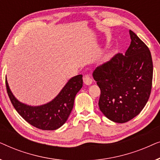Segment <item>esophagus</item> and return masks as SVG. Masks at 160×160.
<instances>
[{"instance_id":"obj_1","label":"esophagus","mask_w":160,"mask_h":160,"mask_svg":"<svg viewBox=\"0 0 160 160\" xmlns=\"http://www.w3.org/2000/svg\"><path fill=\"white\" fill-rule=\"evenodd\" d=\"M83 81H84V83L87 85H90L92 83V78L89 75H85L84 77H83Z\"/></svg>"}]
</instances>
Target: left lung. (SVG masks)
Returning a JSON list of instances; mask_svg holds the SVG:
<instances>
[{
  "label": "left lung",
  "instance_id": "1",
  "mask_svg": "<svg viewBox=\"0 0 160 160\" xmlns=\"http://www.w3.org/2000/svg\"><path fill=\"white\" fill-rule=\"evenodd\" d=\"M131 43L125 54H115L94 71L100 89V110L111 121L124 123L138 115L149 98L153 62L147 46L130 30Z\"/></svg>",
  "mask_w": 160,
  "mask_h": 160
}]
</instances>
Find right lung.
<instances>
[{
  "instance_id": "obj_1",
  "label": "right lung",
  "mask_w": 160,
  "mask_h": 160,
  "mask_svg": "<svg viewBox=\"0 0 160 160\" xmlns=\"http://www.w3.org/2000/svg\"><path fill=\"white\" fill-rule=\"evenodd\" d=\"M82 85V75L74 76L51 102L42 106H30L16 99L6 78L8 95L16 111L26 122L43 130H57L65 124L73 109L76 94Z\"/></svg>"
}]
</instances>
